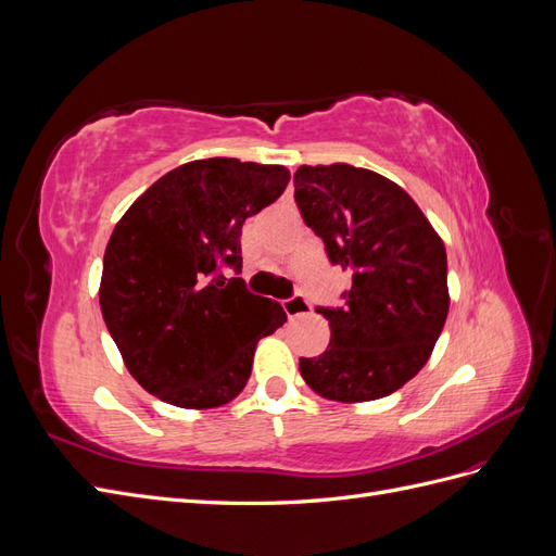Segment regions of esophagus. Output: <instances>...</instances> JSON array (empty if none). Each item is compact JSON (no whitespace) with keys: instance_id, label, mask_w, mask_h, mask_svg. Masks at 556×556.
<instances>
[{"instance_id":"esophagus-1","label":"esophagus","mask_w":556,"mask_h":556,"mask_svg":"<svg viewBox=\"0 0 556 556\" xmlns=\"http://www.w3.org/2000/svg\"><path fill=\"white\" fill-rule=\"evenodd\" d=\"M282 311L288 313V317L292 319V317H299V315H306L311 311V304H308V299L304 294H294V296L282 301Z\"/></svg>"}]
</instances>
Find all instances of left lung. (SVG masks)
Instances as JSON below:
<instances>
[{"label":"left lung","mask_w":556,"mask_h":556,"mask_svg":"<svg viewBox=\"0 0 556 556\" xmlns=\"http://www.w3.org/2000/svg\"><path fill=\"white\" fill-rule=\"evenodd\" d=\"M294 199L329 262L352 274L345 306L317 308L331 341L319 357L299 359L301 376L343 403L396 392L427 364L445 325L441 237L406 190L359 166H299Z\"/></svg>","instance_id":"8db88e82"}]
</instances>
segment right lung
Masks as SVG:
<instances>
[{"mask_svg":"<svg viewBox=\"0 0 556 556\" xmlns=\"http://www.w3.org/2000/svg\"><path fill=\"white\" fill-rule=\"evenodd\" d=\"M280 164L194 160L164 174L115 225L99 306L127 371L178 408H217L250 378L257 341L285 325L241 274L245 217L285 192Z\"/></svg>","mask_w":556,"mask_h":556,"instance_id":"1","label":"right lung"}]
</instances>
